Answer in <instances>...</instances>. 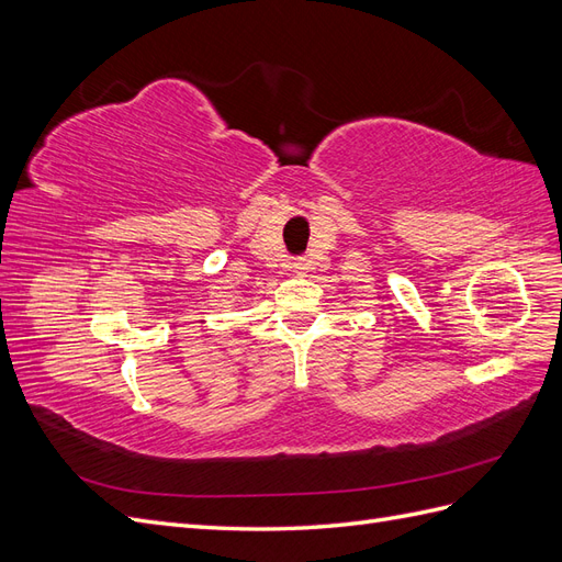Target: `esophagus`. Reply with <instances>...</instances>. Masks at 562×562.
<instances>
[{
  "label": "esophagus",
  "mask_w": 562,
  "mask_h": 562,
  "mask_svg": "<svg viewBox=\"0 0 562 562\" xmlns=\"http://www.w3.org/2000/svg\"><path fill=\"white\" fill-rule=\"evenodd\" d=\"M288 269H291L295 277H304V274H307V271H310V262L304 260V258H297V260L288 262Z\"/></svg>",
  "instance_id": "34e87169"
}]
</instances>
